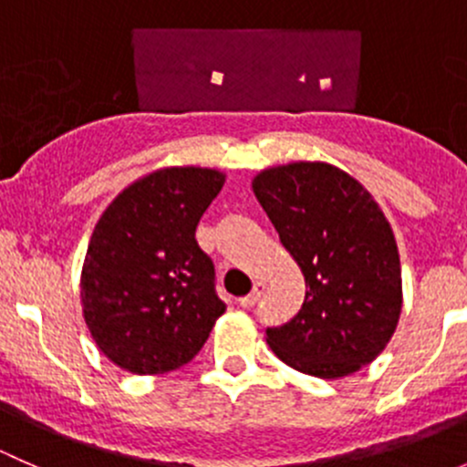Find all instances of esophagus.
Here are the masks:
<instances>
[{
    "mask_svg": "<svg viewBox=\"0 0 467 467\" xmlns=\"http://www.w3.org/2000/svg\"><path fill=\"white\" fill-rule=\"evenodd\" d=\"M262 294H264V282H255V286H253V291L248 296H244V298H239V305H242V307H253V305L257 303V300L262 298Z\"/></svg>",
    "mask_w": 467,
    "mask_h": 467,
    "instance_id": "obj_1",
    "label": "esophagus"
}]
</instances>
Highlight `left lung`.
Instances as JSON below:
<instances>
[{"mask_svg":"<svg viewBox=\"0 0 467 467\" xmlns=\"http://www.w3.org/2000/svg\"><path fill=\"white\" fill-rule=\"evenodd\" d=\"M253 192L305 275V303L266 329L291 368L334 379L386 348L402 312L398 244L381 207L350 173L327 162L264 169Z\"/></svg>","mask_w":467,"mask_h":467,"instance_id":"obj_1","label":"left lung"}]
</instances>
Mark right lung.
<instances>
[{"instance_id":"1","label":"right lung","mask_w":467,"mask_h":467,"mask_svg":"<svg viewBox=\"0 0 467 467\" xmlns=\"http://www.w3.org/2000/svg\"><path fill=\"white\" fill-rule=\"evenodd\" d=\"M223 182L216 169H158L126 187L94 225L81 271L83 318L119 368H181L225 312L214 264L194 237Z\"/></svg>"}]
</instances>
